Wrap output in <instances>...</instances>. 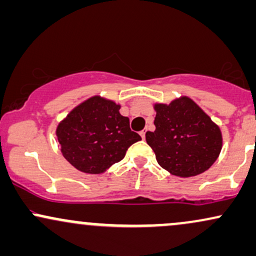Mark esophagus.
<instances>
[{
    "mask_svg": "<svg viewBox=\"0 0 256 256\" xmlns=\"http://www.w3.org/2000/svg\"><path fill=\"white\" fill-rule=\"evenodd\" d=\"M140 137H142L143 140H144V138H146V131H142V132H140Z\"/></svg>",
    "mask_w": 256,
    "mask_h": 256,
    "instance_id": "34e87169",
    "label": "esophagus"
}]
</instances>
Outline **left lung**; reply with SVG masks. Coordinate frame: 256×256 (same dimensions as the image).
Instances as JSON below:
<instances>
[{
  "instance_id": "8db88e82",
  "label": "left lung",
  "mask_w": 256,
  "mask_h": 256,
  "mask_svg": "<svg viewBox=\"0 0 256 256\" xmlns=\"http://www.w3.org/2000/svg\"><path fill=\"white\" fill-rule=\"evenodd\" d=\"M155 131L146 134L158 164L177 177H194L207 171L222 146L219 126L188 96L170 104H155Z\"/></svg>"
}]
</instances>
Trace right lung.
<instances>
[{"mask_svg": "<svg viewBox=\"0 0 256 256\" xmlns=\"http://www.w3.org/2000/svg\"><path fill=\"white\" fill-rule=\"evenodd\" d=\"M120 104L101 96L85 100L58 122L61 152L78 171L100 174L124 158L128 146L142 138L131 131Z\"/></svg>", "mask_w": 256, "mask_h": 256, "instance_id": "obj_1", "label": "right lung"}]
</instances>
